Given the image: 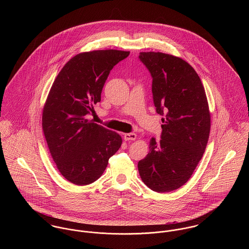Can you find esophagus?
Returning <instances> with one entry per match:
<instances>
[{
	"instance_id": "esophagus-1",
	"label": "esophagus",
	"mask_w": 249,
	"mask_h": 249,
	"mask_svg": "<svg viewBox=\"0 0 249 249\" xmlns=\"http://www.w3.org/2000/svg\"><path fill=\"white\" fill-rule=\"evenodd\" d=\"M137 138V135L135 133H125L124 135V139L125 141H134Z\"/></svg>"
}]
</instances>
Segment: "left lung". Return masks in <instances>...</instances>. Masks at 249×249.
Returning <instances> with one entry per match:
<instances>
[{
    "instance_id": "1",
    "label": "left lung",
    "mask_w": 249,
    "mask_h": 249,
    "mask_svg": "<svg viewBox=\"0 0 249 249\" xmlns=\"http://www.w3.org/2000/svg\"><path fill=\"white\" fill-rule=\"evenodd\" d=\"M152 77V97L162 116L161 140L151 138L149 152L138 162L142 182L152 191L167 193L192 177L205 151L211 116L204 87L185 60L163 53H140Z\"/></svg>"
}]
</instances>
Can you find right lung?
<instances>
[{
	"label": "right lung",
	"instance_id": "add662e5",
	"mask_svg": "<svg viewBox=\"0 0 249 249\" xmlns=\"http://www.w3.org/2000/svg\"><path fill=\"white\" fill-rule=\"evenodd\" d=\"M129 52L101 50L71 58L59 71L43 109L42 127L60 174L83 186L95 182L122 145L115 131L86 119L101 102L109 72Z\"/></svg>",
	"mask_w": 249,
	"mask_h": 249
}]
</instances>
